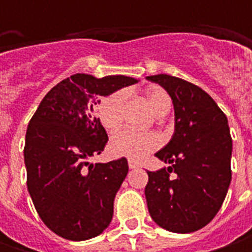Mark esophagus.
I'll list each match as a JSON object with an SVG mask.
<instances>
[{
  "mask_svg": "<svg viewBox=\"0 0 252 252\" xmlns=\"http://www.w3.org/2000/svg\"><path fill=\"white\" fill-rule=\"evenodd\" d=\"M129 168L134 169V168H139V164L136 162L134 160H129Z\"/></svg>",
  "mask_w": 252,
  "mask_h": 252,
  "instance_id": "esophagus-1",
  "label": "esophagus"
}]
</instances>
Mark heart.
I'll return each instance as SVG.
<instances>
[{
    "mask_svg": "<svg viewBox=\"0 0 252 252\" xmlns=\"http://www.w3.org/2000/svg\"><path fill=\"white\" fill-rule=\"evenodd\" d=\"M126 91H116L99 102L98 118L105 129L112 130L121 125L126 108ZM146 99L157 116L167 115L171 109V98L164 90L151 88L146 92ZM160 144V136L156 133H139L130 129H123L112 136L111 150L116 156L140 160L151 151L157 150Z\"/></svg>",
    "mask_w": 252,
    "mask_h": 252,
    "instance_id": "1",
    "label": "heart"
}]
</instances>
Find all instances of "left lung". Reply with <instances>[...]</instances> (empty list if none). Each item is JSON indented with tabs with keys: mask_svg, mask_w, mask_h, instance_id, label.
<instances>
[{
	"mask_svg": "<svg viewBox=\"0 0 252 252\" xmlns=\"http://www.w3.org/2000/svg\"><path fill=\"white\" fill-rule=\"evenodd\" d=\"M172 99L175 131L156 157L169 167L147 171L144 193L151 219L172 233H192L216 216L231 182L228 122L198 85L168 74L147 77Z\"/></svg>",
	"mask_w": 252,
	"mask_h": 252,
	"instance_id": "left-lung-1",
	"label": "left lung"
}]
</instances>
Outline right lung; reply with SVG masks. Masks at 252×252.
I'll list each match as a JSON object with an SVG mask.
<instances>
[{
	"mask_svg": "<svg viewBox=\"0 0 252 252\" xmlns=\"http://www.w3.org/2000/svg\"><path fill=\"white\" fill-rule=\"evenodd\" d=\"M137 80L74 74L46 94L28 125L25 167L28 190L43 223L57 236L84 241L99 236L113 216V200L129 165L122 157L91 164L108 134L94 112L108 96Z\"/></svg>",
	"mask_w": 252,
	"mask_h": 252,
	"instance_id": "add662e5",
	"label": "right lung"
}]
</instances>
